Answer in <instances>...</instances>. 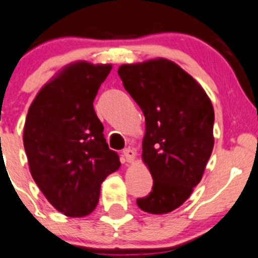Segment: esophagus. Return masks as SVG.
Here are the masks:
<instances>
[{
  "label": "esophagus",
  "instance_id": "esophagus-1",
  "mask_svg": "<svg viewBox=\"0 0 258 258\" xmlns=\"http://www.w3.org/2000/svg\"><path fill=\"white\" fill-rule=\"evenodd\" d=\"M122 155H124L125 160H126L127 162H134L136 161V157H137V153L134 152L132 148H125L124 151H122Z\"/></svg>",
  "mask_w": 258,
  "mask_h": 258
}]
</instances>
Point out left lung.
<instances>
[{"mask_svg":"<svg viewBox=\"0 0 258 258\" xmlns=\"http://www.w3.org/2000/svg\"><path fill=\"white\" fill-rule=\"evenodd\" d=\"M117 73L146 119L142 160L153 186L137 205L150 214H167L202 179L214 148V107L205 89L166 58L126 63Z\"/></svg>","mask_w":258,"mask_h":258,"instance_id":"left-lung-1","label":"left lung"}]
</instances>
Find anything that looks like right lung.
<instances>
[{"label":"right lung","instance_id":"add662e5","mask_svg":"<svg viewBox=\"0 0 258 258\" xmlns=\"http://www.w3.org/2000/svg\"><path fill=\"white\" fill-rule=\"evenodd\" d=\"M111 68L70 63L44 84L28 110L23 142L30 174L47 201L66 216L91 214L102 181L120 167L93 108Z\"/></svg>","mask_w":258,"mask_h":258}]
</instances>
